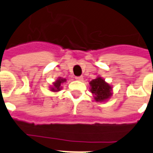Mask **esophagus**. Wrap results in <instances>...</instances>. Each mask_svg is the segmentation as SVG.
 <instances>
[{"label": "esophagus", "instance_id": "obj_1", "mask_svg": "<svg viewBox=\"0 0 153 153\" xmlns=\"http://www.w3.org/2000/svg\"><path fill=\"white\" fill-rule=\"evenodd\" d=\"M75 79H76L77 81H82V80H83V77L82 76L75 77Z\"/></svg>", "mask_w": 153, "mask_h": 153}]
</instances>
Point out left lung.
Instances as JSON below:
<instances>
[{
	"instance_id": "8db88e82",
	"label": "left lung",
	"mask_w": 153,
	"mask_h": 153,
	"mask_svg": "<svg viewBox=\"0 0 153 153\" xmlns=\"http://www.w3.org/2000/svg\"><path fill=\"white\" fill-rule=\"evenodd\" d=\"M90 91L98 102H106L113 95V86L100 76L90 82Z\"/></svg>"
}]
</instances>
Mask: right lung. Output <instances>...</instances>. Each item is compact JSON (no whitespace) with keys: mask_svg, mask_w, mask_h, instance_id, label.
<instances>
[{"mask_svg":"<svg viewBox=\"0 0 153 153\" xmlns=\"http://www.w3.org/2000/svg\"><path fill=\"white\" fill-rule=\"evenodd\" d=\"M66 82H67V79H64V78H62V77H59L53 82L52 86H50V91H52V92H55V93L59 92V91H60L62 89V84Z\"/></svg>","mask_w":153,"mask_h":153,"instance_id":"1","label":"right lung"}]
</instances>
